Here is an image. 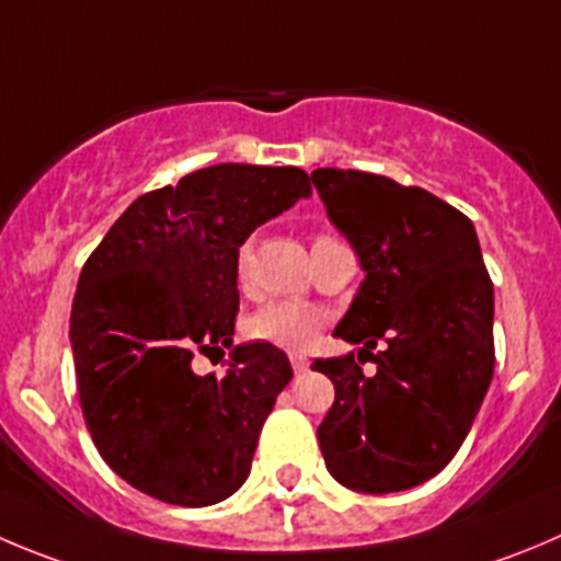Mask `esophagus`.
Masks as SVG:
<instances>
[{
	"mask_svg": "<svg viewBox=\"0 0 561 561\" xmlns=\"http://www.w3.org/2000/svg\"><path fill=\"white\" fill-rule=\"evenodd\" d=\"M289 360H291V369H295L297 375H302V371L308 369V357L306 355H291Z\"/></svg>",
	"mask_w": 561,
	"mask_h": 561,
	"instance_id": "obj_1",
	"label": "esophagus"
}]
</instances>
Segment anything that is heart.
I'll use <instances>...</instances> for the list:
<instances>
[{
  "instance_id": "b5f03b06",
  "label": "heart",
  "mask_w": 561,
  "mask_h": 561,
  "mask_svg": "<svg viewBox=\"0 0 561 561\" xmlns=\"http://www.w3.org/2000/svg\"><path fill=\"white\" fill-rule=\"evenodd\" d=\"M317 242H335L333 237H317ZM313 242V244H317ZM253 248L242 242L237 250V280L248 284ZM324 317L311 306L302 302H270L244 319V335L253 341L280 346V350H306L322 330Z\"/></svg>"
}]
</instances>
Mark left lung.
Here are the masks:
<instances>
[{"label": "left lung", "instance_id": "left-lung-1", "mask_svg": "<svg viewBox=\"0 0 561 561\" xmlns=\"http://www.w3.org/2000/svg\"><path fill=\"white\" fill-rule=\"evenodd\" d=\"M311 179L366 272L335 328L364 350L311 366L335 386L317 430L324 462L360 493L415 488L449 466L493 380V284L477 231L421 186L335 168Z\"/></svg>", "mask_w": 561, "mask_h": 561}]
</instances>
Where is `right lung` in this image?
Returning a JSON list of instances; mask_svg holds the SVG:
<instances>
[{"mask_svg":"<svg viewBox=\"0 0 561 561\" xmlns=\"http://www.w3.org/2000/svg\"><path fill=\"white\" fill-rule=\"evenodd\" d=\"M306 195L300 168L195 170L137 197L84 261L71 308L84 424L106 466L151 499L209 506L248 479L289 357L233 346L226 377H197L192 357L226 355L239 244Z\"/></svg>","mask_w":561,"mask_h":561,"instance_id":"right-lung-1","label":"right lung"}]
</instances>
